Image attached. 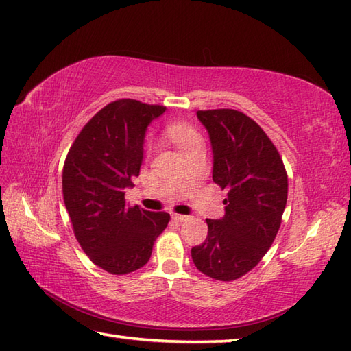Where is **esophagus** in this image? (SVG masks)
<instances>
[{"label": "esophagus", "mask_w": 351, "mask_h": 351, "mask_svg": "<svg viewBox=\"0 0 351 351\" xmlns=\"http://www.w3.org/2000/svg\"><path fill=\"white\" fill-rule=\"evenodd\" d=\"M188 218H189L188 215H182V214H173V220H174V221H180V223H182V221H186Z\"/></svg>", "instance_id": "34e87169"}]
</instances>
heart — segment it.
<instances>
[{
  "label": "heart",
  "instance_id": "b5f03b06",
  "mask_svg": "<svg viewBox=\"0 0 351 351\" xmlns=\"http://www.w3.org/2000/svg\"><path fill=\"white\" fill-rule=\"evenodd\" d=\"M167 134L171 138V142H173L180 151L188 148L191 143H194L195 141L200 138L197 134V131L193 127H189V125H186V123H180V122L169 123L167 127Z\"/></svg>",
  "mask_w": 351,
  "mask_h": 351
}]
</instances>
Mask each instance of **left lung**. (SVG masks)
I'll use <instances>...</instances> for the list:
<instances>
[{
	"label": "left lung",
	"mask_w": 351,
	"mask_h": 351,
	"mask_svg": "<svg viewBox=\"0 0 351 351\" xmlns=\"http://www.w3.org/2000/svg\"><path fill=\"white\" fill-rule=\"evenodd\" d=\"M214 153L213 180L228 191L226 214L206 220L208 237L191 249L195 267L218 281L250 272L272 246L287 203V173L263 128L241 111L200 110Z\"/></svg>",
	"instance_id": "obj_1"
}]
</instances>
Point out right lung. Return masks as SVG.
Listing matches in <instances>:
<instances>
[{
    "mask_svg": "<svg viewBox=\"0 0 351 351\" xmlns=\"http://www.w3.org/2000/svg\"><path fill=\"white\" fill-rule=\"evenodd\" d=\"M163 105L134 99L110 102L84 125L65 157L64 203L73 232L87 256L111 275L148 263L169 214L130 206L125 189L141 173L145 131Z\"/></svg>",
    "mask_w": 351,
    "mask_h": 351,
    "instance_id": "obj_1",
    "label": "right lung"
}]
</instances>
